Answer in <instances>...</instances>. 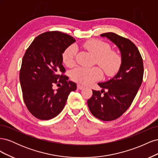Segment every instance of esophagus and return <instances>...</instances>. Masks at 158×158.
Instances as JSON below:
<instances>
[{
    "mask_svg": "<svg viewBox=\"0 0 158 158\" xmlns=\"http://www.w3.org/2000/svg\"><path fill=\"white\" fill-rule=\"evenodd\" d=\"M77 88L78 89H82L84 88V86H83L82 85H80V84H78L77 85Z\"/></svg>",
    "mask_w": 158,
    "mask_h": 158,
    "instance_id": "obj_1",
    "label": "esophagus"
}]
</instances>
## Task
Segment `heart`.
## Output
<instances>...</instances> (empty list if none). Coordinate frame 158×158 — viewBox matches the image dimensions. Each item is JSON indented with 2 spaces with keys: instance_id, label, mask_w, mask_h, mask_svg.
Wrapping results in <instances>:
<instances>
[{
  "instance_id": "obj_1",
  "label": "heart",
  "mask_w": 158,
  "mask_h": 158,
  "mask_svg": "<svg viewBox=\"0 0 158 158\" xmlns=\"http://www.w3.org/2000/svg\"><path fill=\"white\" fill-rule=\"evenodd\" d=\"M84 47L90 53L96 57V63L107 76H113L117 73L121 66V57L117 52L111 51L107 43L98 40H92L85 42ZM78 48L72 45L66 48L63 54V63L69 67L75 64V59ZM102 72L98 67L91 69L78 67L71 73L72 78L83 84H88L102 78Z\"/></svg>"
}]
</instances>
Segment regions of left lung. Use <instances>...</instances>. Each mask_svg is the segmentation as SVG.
Masks as SVG:
<instances>
[{
	"label": "left lung",
	"instance_id": "1",
	"mask_svg": "<svg viewBox=\"0 0 158 158\" xmlns=\"http://www.w3.org/2000/svg\"><path fill=\"white\" fill-rule=\"evenodd\" d=\"M101 37L108 38L117 46L122 63L113 78L98 83L101 92L92 90L88 106L94 117L109 121L121 117L130 107L142 84L144 66L139 51L131 40L112 32L103 33Z\"/></svg>",
	"mask_w": 158,
	"mask_h": 158
}]
</instances>
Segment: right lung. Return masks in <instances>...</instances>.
Here are the masks:
<instances>
[{
  "label": "right lung",
  "mask_w": 158,
  "mask_h": 158,
  "mask_svg": "<svg viewBox=\"0 0 158 158\" xmlns=\"http://www.w3.org/2000/svg\"><path fill=\"white\" fill-rule=\"evenodd\" d=\"M76 41L60 31L41 33L26 50L22 59L20 82L23 101L29 111L41 120H49L62 111L76 84L64 73L63 53ZM55 83L61 84L57 90Z\"/></svg>",
  "instance_id": "obj_1"
}]
</instances>
